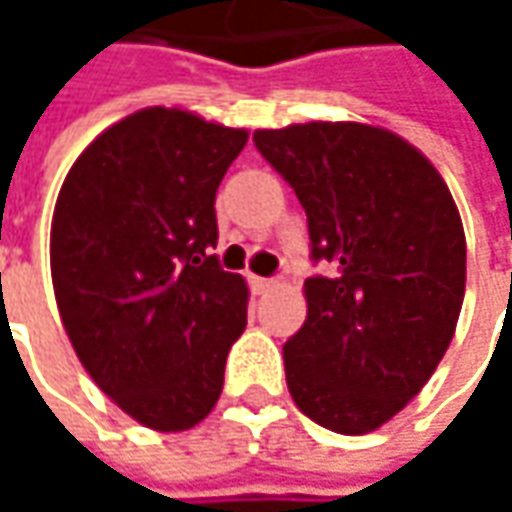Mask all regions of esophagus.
Masks as SVG:
<instances>
[{
  "label": "esophagus",
  "mask_w": 512,
  "mask_h": 512,
  "mask_svg": "<svg viewBox=\"0 0 512 512\" xmlns=\"http://www.w3.org/2000/svg\"><path fill=\"white\" fill-rule=\"evenodd\" d=\"M247 282H250L253 293H267L273 287V279H265V276H247Z\"/></svg>",
  "instance_id": "1"
}]
</instances>
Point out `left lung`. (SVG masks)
Listing matches in <instances>:
<instances>
[{"mask_svg":"<svg viewBox=\"0 0 512 512\" xmlns=\"http://www.w3.org/2000/svg\"><path fill=\"white\" fill-rule=\"evenodd\" d=\"M307 213V319L285 342L287 390L344 436L382 427L442 362L464 299V227L413 145L359 122L256 130Z\"/></svg>","mask_w":512,"mask_h":512,"instance_id":"left-lung-1","label":"left lung"}]
</instances>
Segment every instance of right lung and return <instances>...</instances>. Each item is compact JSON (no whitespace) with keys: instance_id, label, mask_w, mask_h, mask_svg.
<instances>
[{"instance_id":"right-lung-1","label":"right lung","mask_w":512,"mask_h":512,"mask_svg":"<svg viewBox=\"0 0 512 512\" xmlns=\"http://www.w3.org/2000/svg\"><path fill=\"white\" fill-rule=\"evenodd\" d=\"M245 130L145 108L73 162L50 230L62 325L102 387L139 424L179 433L219 402L247 287L213 247L216 190Z\"/></svg>"}]
</instances>
